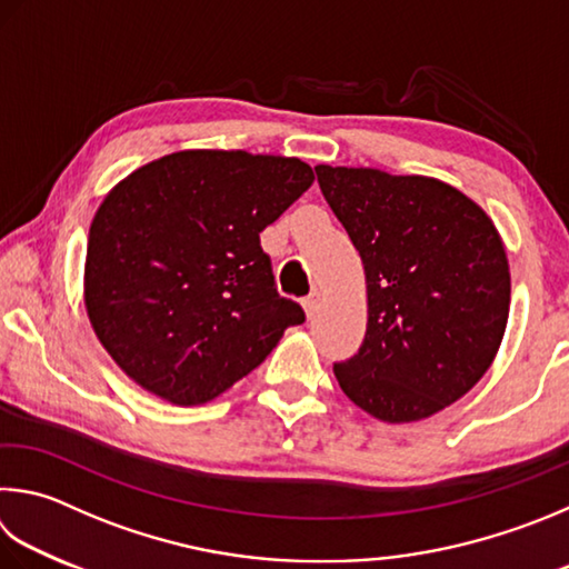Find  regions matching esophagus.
Returning <instances> with one entry per match:
<instances>
[{
	"label": "esophagus",
	"mask_w": 569,
	"mask_h": 569,
	"mask_svg": "<svg viewBox=\"0 0 569 569\" xmlns=\"http://www.w3.org/2000/svg\"><path fill=\"white\" fill-rule=\"evenodd\" d=\"M318 303H320V293L318 291H311L306 298H303V311L308 318H313L318 313Z\"/></svg>",
	"instance_id": "obj_1"
}]
</instances>
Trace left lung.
Masks as SVG:
<instances>
[{
  "mask_svg": "<svg viewBox=\"0 0 569 569\" xmlns=\"http://www.w3.org/2000/svg\"><path fill=\"white\" fill-rule=\"evenodd\" d=\"M366 268L368 326L338 386L383 422L436 416L490 368L510 313V268L478 203L428 177L316 167Z\"/></svg>",
  "mask_w": 569,
  "mask_h": 569,
  "instance_id": "1",
  "label": "left lung"
}]
</instances>
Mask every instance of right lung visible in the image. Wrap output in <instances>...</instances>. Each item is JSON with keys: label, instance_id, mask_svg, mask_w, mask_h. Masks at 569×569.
Instances as JSON below:
<instances>
[{"label": "right lung", "instance_id": "1", "mask_svg": "<svg viewBox=\"0 0 569 569\" xmlns=\"http://www.w3.org/2000/svg\"><path fill=\"white\" fill-rule=\"evenodd\" d=\"M313 179L301 159L191 149L113 186L89 229L84 303L133 383L201 406L303 323L276 291L261 231Z\"/></svg>", "mask_w": 569, "mask_h": 569}]
</instances>
